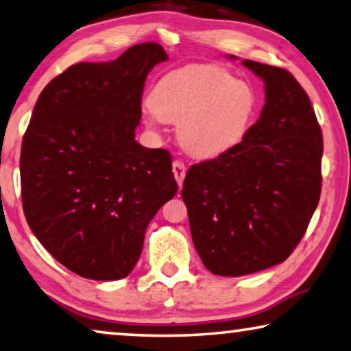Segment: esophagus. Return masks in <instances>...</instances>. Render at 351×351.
Instances as JSON below:
<instances>
[{
  "label": "esophagus",
  "mask_w": 351,
  "mask_h": 351,
  "mask_svg": "<svg viewBox=\"0 0 351 351\" xmlns=\"http://www.w3.org/2000/svg\"><path fill=\"white\" fill-rule=\"evenodd\" d=\"M185 165L184 161L180 160H176L174 163H172V172H174V177L177 180V184H179V186H182V184H184V179H185Z\"/></svg>",
  "instance_id": "34e87169"
}]
</instances>
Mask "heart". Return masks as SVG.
<instances>
[{
  "mask_svg": "<svg viewBox=\"0 0 351 351\" xmlns=\"http://www.w3.org/2000/svg\"><path fill=\"white\" fill-rule=\"evenodd\" d=\"M152 125L177 123V138L196 158H215L241 144L260 112V95L218 64H186L165 74L144 106Z\"/></svg>",
  "mask_w": 351,
  "mask_h": 351,
  "instance_id": "b5f03b06",
  "label": "heart"
}]
</instances>
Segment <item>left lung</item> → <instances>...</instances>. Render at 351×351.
<instances>
[{
    "label": "left lung",
    "instance_id": "obj_1",
    "mask_svg": "<svg viewBox=\"0 0 351 351\" xmlns=\"http://www.w3.org/2000/svg\"><path fill=\"white\" fill-rule=\"evenodd\" d=\"M242 64L264 80L260 119L236 149L193 165L182 188L197 255L225 277L285 261L322 193L323 136L307 93L287 69Z\"/></svg>",
    "mask_w": 351,
    "mask_h": 351
}]
</instances>
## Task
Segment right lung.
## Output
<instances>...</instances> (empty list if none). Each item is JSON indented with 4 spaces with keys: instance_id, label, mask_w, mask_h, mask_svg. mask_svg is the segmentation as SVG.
Returning <instances> with one entry per match:
<instances>
[{
    "instance_id": "right-lung-1",
    "label": "right lung",
    "mask_w": 351,
    "mask_h": 351,
    "mask_svg": "<svg viewBox=\"0 0 351 351\" xmlns=\"http://www.w3.org/2000/svg\"><path fill=\"white\" fill-rule=\"evenodd\" d=\"M156 43L114 62L77 63L40 91L20 154L22 204L33 234L80 277L119 280L138 263L147 226L176 196L165 149L134 139Z\"/></svg>"
}]
</instances>
